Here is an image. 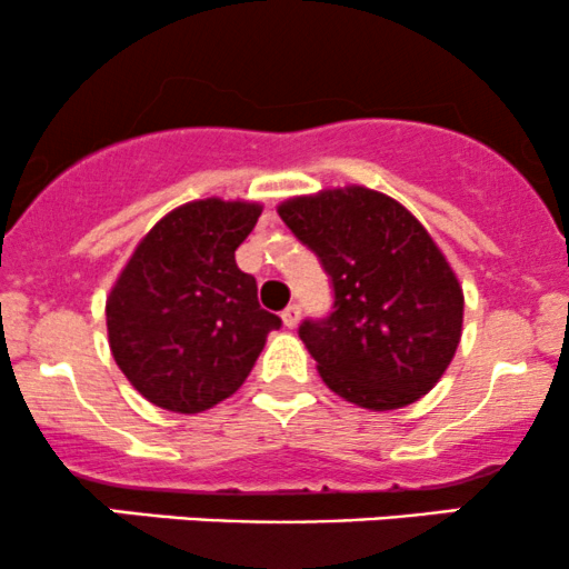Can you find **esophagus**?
<instances>
[{
  "label": "esophagus",
  "mask_w": 569,
  "mask_h": 569,
  "mask_svg": "<svg viewBox=\"0 0 569 569\" xmlns=\"http://www.w3.org/2000/svg\"><path fill=\"white\" fill-rule=\"evenodd\" d=\"M299 313H302V310H299V305H289V308H286L283 313H280V318H283V327L295 329L297 323H299Z\"/></svg>",
  "instance_id": "esophagus-1"
}]
</instances>
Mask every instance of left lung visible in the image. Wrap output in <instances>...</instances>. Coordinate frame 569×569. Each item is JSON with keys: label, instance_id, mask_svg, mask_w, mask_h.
<instances>
[{"label": "left lung", "instance_id": "left-lung-1", "mask_svg": "<svg viewBox=\"0 0 569 569\" xmlns=\"http://www.w3.org/2000/svg\"><path fill=\"white\" fill-rule=\"evenodd\" d=\"M278 216L335 286L332 313L299 327L323 383L367 410L429 395L457 353L465 295L423 223L365 186L291 197Z\"/></svg>", "mask_w": 569, "mask_h": 569}]
</instances>
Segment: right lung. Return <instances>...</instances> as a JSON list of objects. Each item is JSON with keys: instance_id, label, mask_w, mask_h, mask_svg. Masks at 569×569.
<instances>
[{"instance_id": "obj_1", "label": "right lung", "mask_w": 569, "mask_h": 569, "mask_svg": "<svg viewBox=\"0 0 569 569\" xmlns=\"http://www.w3.org/2000/svg\"><path fill=\"white\" fill-rule=\"evenodd\" d=\"M259 202L197 199L137 242L110 289L104 316L116 365L156 408L202 413L251 376L280 318L234 261Z\"/></svg>"}]
</instances>
